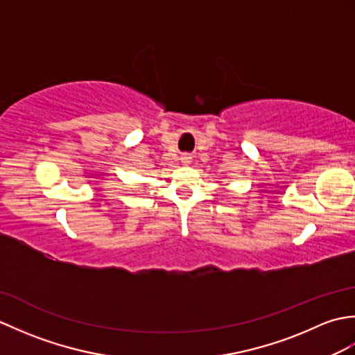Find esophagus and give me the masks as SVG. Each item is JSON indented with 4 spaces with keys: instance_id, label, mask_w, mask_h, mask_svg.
I'll return each instance as SVG.
<instances>
[{
    "instance_id": "1",
    "label": "esophagus",
    "mask_w": 355,
    "mask_h": 355,
    "mask_svg": "<svg viewBox=\"0 0 355 355\" xmlns=\"http://www.w3.org/2000/svg\"><path fill=\"white\" fill-rule=\"evenodd\" d=\"M180 160H182L183 164H189L191 160H192V157L189 154H183L182 157H180Z\"/></svg>"
}]
</instances>
